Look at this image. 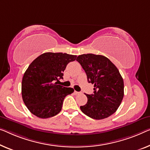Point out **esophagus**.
<instances>
[{
    "mask_svg": "<svg viewBox=\"0 0 150 150\" xmlns=\"http://www.w3.org/2000/svg\"><path fill=\"white\" fill-rule=\"evenodd\" d=\"M74 93H75V95H78V94H79V93H80V92H79V91H75Z\"/></svg>",
    "mask_w": 150,
    "mask_h": 150,
    "instance_id": "obj_1",
    "label": "esophagus"
}]
</instances>
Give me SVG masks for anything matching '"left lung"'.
<instances>
[{
	"instance_id": "1",
	"label": "left lung",
	"mask_w": 150,
	"mask_h": 150,
	"mask_svg": "<svg viewBox=\"0 0 150 150\" xmlns=\"http://www.w3.org/2000/svg\"><path fill=\"white\" fill-rule=\"evenodd\" d=\"M77 61L84 69L88 82L94 85L93 94H86L88 102L80 106L81 110L93 119L110 117L117 111L124 96V82L119 71L102 55L81 54Z\"/></svg>"
}]
</instances>
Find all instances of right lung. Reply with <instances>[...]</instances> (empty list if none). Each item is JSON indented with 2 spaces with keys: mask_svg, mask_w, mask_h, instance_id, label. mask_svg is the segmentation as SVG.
I'll use <instances>...</instances> for the list:
<instances>
[{
  "mask_svg": "<svg viewBox=\"0 0 150 150\" xmlns=\"http://www.w3.org/2000/svg\"><path fill=\"white\" fill-rule=\"evenodd\" d=\"M77 56L62 52H46L33 61L24 73L21 94L28 110L41 118L52 117L61 112L63 100L74 91L57 85L63 71Z\"/></svg>",
  "mask_w": 150,
  "mask_h": 150,
  "instance_id": "add662e5",
  "label": "right lung"
}]
</instances>
